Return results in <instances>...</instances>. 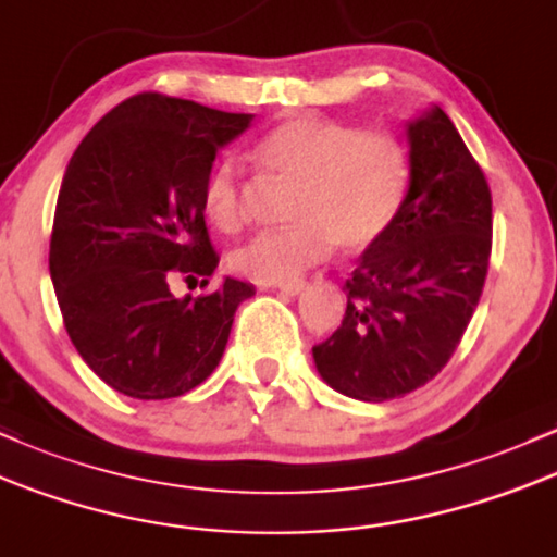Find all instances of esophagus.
<instances>
[{
  "instance_id": "obj_1",
  "label": "esophagus",
  "mask_w": 557,
  "mask_h": 557,
  "mask_svg": "<svg viewBox=\"0 0 557 557\" xmlns=\"http://www.w3.org/2000/svg\"><path fill=\"white\" fill-rule=\"evenodd\" d=\"M276 289L281 292V295H299V292L305 289V278H292V281H281V284H276Z\"/></svg>"
}]
</instances>
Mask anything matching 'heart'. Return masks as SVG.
I'll list each match as a JSON object with an SVG mask.
<instances>
[{"label": "heart", "instance_id": "heart-1", "mask_svg": "<svg viewBox=\"0 0 557 557\" xmlns=\"http://www.w3.org/2000/svg\"><path fill=\"white\" fill-rule=\"evenodd\" d=\"M249 160L265 178L292 184L286 221L231 255L242 276L260 284L297 278L339 247L360 252L379 242L410 189L405 144L386 131H360L331 117L299 115L258 136ZM247 181L239 162L223 158L202 181V212L212 228L234 234L245 223Z\"/></svg>", "mask_w": 557, "mask_h": 557}]
</instances>
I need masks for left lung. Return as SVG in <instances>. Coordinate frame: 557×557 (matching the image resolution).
<instances>
[{"label": "left lung", "instance_id": "8db88e82", "mask_svg": "<svg viewBox=\"0 0 557 557\" xmlns=\"http://www.w3.org/2000/svg\"><path fill=\"white\" fill-rule=\"evenodd\" d=\"M408 144L403 210L347 278L342 326L312 347L331 389L362 403L410 395L447 366L490 268L492 195L458 128L431 108Z\"/></svg>", "mask_w": 557, "mask_h": 557}]
</instances>
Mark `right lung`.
Returning a JSON list of instances; mask_svg holds the SVG:
<instances>
[{
  "instance_id": "add662e5",
  "label": "right lung",
  "mask_w": 557,
  "mask_h": 557,
  "mask_svg": "<svg viewBox=\"0 0 557 557\" xmlns=\"http://www.w3.org/2000/svg\"><path fill=\"white\" fill-rule=\"evenodd\" d=\"M252 117L136 94L67 162L49 273L73 347L121 395L168 399L202 384L236 308L255 295L231 276L202 297L178 299L168 286L173 273L208 284L218 268L199 191L218 149Z\"/></svg>"
}]
</instances>
